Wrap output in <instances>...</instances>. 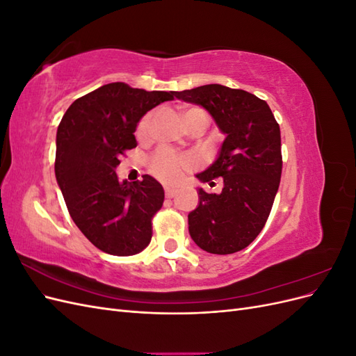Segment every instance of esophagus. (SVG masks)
Segmentation results:
<instances>
[{"label": "esophagus", "mask_w": 356, "mask_h": 356, "mask_svg": "<svg viewBox=\"0 0 356 356\" xmlns=\"http://www.w3.org/2000/svg\"><path fill=\"white\" fill-rule=\"evenodd\" d=\"M165 195H166V197H169V199H172L174 197L175 195H177V190H174V188H165Z\"/></svg>", "instance_id": "34e87169"}]
</instances>
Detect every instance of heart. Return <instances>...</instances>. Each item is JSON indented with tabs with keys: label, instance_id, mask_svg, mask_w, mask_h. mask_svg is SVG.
Returning <instances> with one entry per match:
<instances>
[{
	"label": "heart",
	"instance_id": "1",
	"mask_svg": "<svg viewBox=\"0 0 356 356\" xmlns=\"http://www.w3.org/2000/svg\"><path fill=\"white\" fill-rule=\"evenodd\" d=\"M202 117L204 120H209L207 111L199 108V106H193L184 113V123L190 122L191 118ZM153 123V113H147L141 120L138 123L136 127V136L138 138H145L149 134V129H152ZM197 166V159L191 154H175L168 148H159L156 152L149 156L148 159V168L153 174L165 182H177L179 181L187 170H191L193 168Z\"/></svg>",
	"mask_w": 356,
	"mask_h": 356
}]
</instances>
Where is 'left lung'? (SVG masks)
<instances>
[{
  "label": "left lung",
  "instance_id": "obj_1",
  "mask_svg": "<svg viewBox=\"0 0 356 356\" xmlns=\"http://www.w3.org/2000/svg\"><path fill=\"white\" fill-rule=\"evenodd\" d=\"M181 101L202 105L225 139L218 159L197 175L220 195L199 188V207L188 213L191 239L211 254H233L250 245L270 215L282 174L281 129L266 101L241 89L207 84L175 92Z\"/></svg>",
  "mask_w": 356,
  "mask_h": 356
}]
</instances>
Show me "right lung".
I'll list each match as a JSON object with an SVG mask.
<instances>
[{
	"label": "right lung",
	"mask_w": 356,
	"mask_h": 356,
	"mask_svg": "<svg viewBox=\"0 0 356 356\" xmlns=\"http://www.w3.org/2000/svg\"><path fill=\"white\" fill-rule=\"evenodd\" d=\"M174 96L110 83L75 99L59 123L58 184L75 225L106 254L134 255L152 241V220L163 204V187L149 175L134 184L120 182L115 168L136 147L134 132L141 117Z\"/></svg>",
	"instance_id": "1"
}]
</instances>
